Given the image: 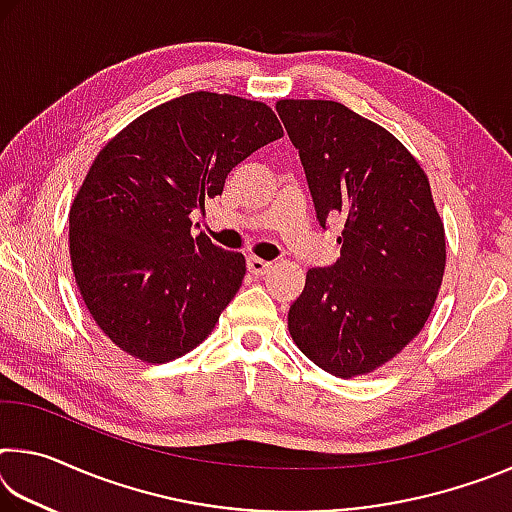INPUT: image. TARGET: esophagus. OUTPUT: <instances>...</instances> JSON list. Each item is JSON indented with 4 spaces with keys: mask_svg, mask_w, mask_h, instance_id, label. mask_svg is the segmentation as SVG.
<instances>
[{
    "mask_svg": "<svg viewBox=\"0 0 512 512\" xmlns=\"http://www.w3.org/2000/svg\"><path fill=\"white\" fill-rule=\"evenodd\" d=\"M273 268L271 262H266L262 257H248V271L253 275H264Z\"/></svg>",
    "mask_w": 512,
    "mask_h": 512,
    "instance_id": "obj_1",
    "label": "esophagus"
}]
</instances>
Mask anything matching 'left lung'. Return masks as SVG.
<instances>
[{
    "label": "left lung",
    "mask_w": 512,
    "mask_h": 512,
    "mask_svg": "<svg viewBox=\"0 0 512 512\" xmlns=\"http://www.w3.org/2000/svg\"><path fill=\"white\" fill-rule=\"evenodd\" d=\"M314 196L320 225L341 216V259L309 268L289 309L293 343L341 379L397 357L427 323L443 284L445 225L411 151L343 103H275Z\"/></svg>",
    "instance_id": "left-lung-1"
}]
</instances>
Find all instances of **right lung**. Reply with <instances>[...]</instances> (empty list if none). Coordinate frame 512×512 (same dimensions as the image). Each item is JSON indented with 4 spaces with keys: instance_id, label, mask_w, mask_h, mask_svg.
Returning <instances> with one entry per match:
<instances>
[{
    "instance_id": "1",
    "label": "right lung",
    "mask_w": 512,
    "mask_h": 512,
    "mask_svg": "<svg viewBox=\"0 0 512 512\" xmlns=\"http://www.w3.org/2000/svg\"><path fill=\"white\" fill-rule=\"evenodd\" d=\"M282 126L262 101L192 92L108 140L69 207V259L94 323L144 363L201 345L237 296L246 257L194 237L192 212Z\"/></svg>"
}]
</instances>
